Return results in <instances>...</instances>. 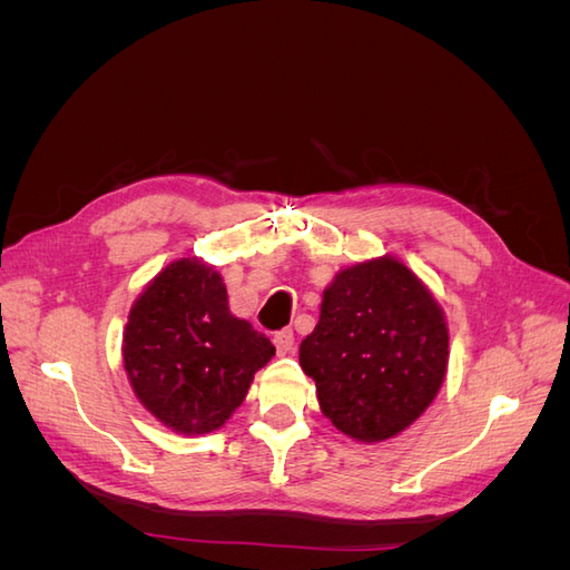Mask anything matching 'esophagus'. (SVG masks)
<instances>
[{"label": "esophagus", "mask_w": 570, "mask_h": 570, "mask_svg": "<svg viewBox=\"0 0 570 570\" xmlns=\"http://www.w3.org/2000/svg\"><path fill=\"white\" fill-rule=\"evenodd\" d=\"M273 344H275V350H278V354H289V352H295V333L289 331V327H285V331H278L273 335Z\"/></svg>", "instance_id": "34e87169"}]
</instances>
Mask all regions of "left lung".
<instances>
[{
  "label": "left lung",
  "mask_w": 570,
  "mask_h": 570,
  "mask_svg": "<svg viewBox=\"0 0 570 570\" xmlns=\"http://www.w3.org/2000/svg\"><path fill=\"white\" fill-rule=\"evenodd\" d=\"M446 323L425 285L385 256L337 273L321 318L299 347L321 411L361 442H381L416 421L444 381Z\"/></svg>",
  "instance_id": "obj_1"
}]
</instances>
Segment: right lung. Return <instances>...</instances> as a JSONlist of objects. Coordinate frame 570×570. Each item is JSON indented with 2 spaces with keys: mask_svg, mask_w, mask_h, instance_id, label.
Instances as JSON below:
<instances>
[{
  "mask_svg": "<svg viewBox=\"0 0 570 570\" xmlns=\"http://www.w3.org/2000/svg\"><path fill=\"white\" fill-rule=\"evenodd\" d=\"M273 354L264 333L230 314L220 275L199 258H180L149 283L124 335L135 394L185 435L226 423Z\"/></svg>",
  "mask_w": 570,
  "mask_h": 570,
  "instance_id": "right-lung-1",
  "label": "right lung"
}]
</instances>
